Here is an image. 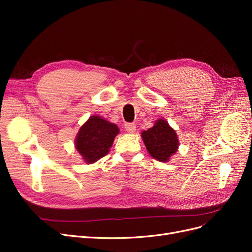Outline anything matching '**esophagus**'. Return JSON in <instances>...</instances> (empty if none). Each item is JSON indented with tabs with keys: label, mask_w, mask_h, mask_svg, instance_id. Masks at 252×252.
I'll list each match as a JSON object with an SVG mask.
<instances>
[{
	"label": "esophagus",
	"mask_w": 252,
	"mask_h": 252,
	"mask_svg": "<svg viewBox=\"0 0 252 252\" xmlns=\"http://www.w3.org/2000/svg\"><path fill=\"white\" fill-rule=\"evenodd\" d=\"M135 128H136V125L134 123H128L125 125V129L126 131L129 132V133H132L135 131Z\"/></svg>",
	"instance_id": "esophagus-1"
}]
</instances>
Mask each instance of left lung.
Returning <instances> with one entry per match:
<instances>
[{"label": "left lung", "instance_id": "1", "mask_svg": "<svg viewBox=\"0 0 252 252\" xmlns=\"http://www.w3.org/2000/svg\"><path fill=\"white\" fill-rule=\"evenodd\" d=\"M142 139L149 155L159 162H168L179 148L177 132L164 119L156 121L154 126L144 130Z\"/></svg>", "mask_w": 252, "mask_h": 252}]
</instances>
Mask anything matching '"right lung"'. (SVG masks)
I'll use <instances>...</instances> for the list:
<instances>
[{
	"label": "right lung",
	"mask_w": 252,
	"mask_h": 252,
	"mask_svg": "<svg viewBox=\"0 0 252 252\" xmlns=\"http://www.w3.org/2000/svg\"><path fill=\"white\" fill-rule=\"evenodd\" d=\"M120 129L98 116H91L80 128L74 145L87 164H93L109 152Z\"/></svg>",
	"instance_id": "obj_1"
}]
</instances>
